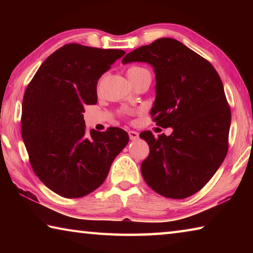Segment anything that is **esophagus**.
<instances>
[{
	"label": "esophagus",
	"mask_w": 253,
	"mask_h": 253,
	"mask_svg": "<svg viewBox=\"0 0 253 253\" xmlns=\"http://www.w3.org/2000/svg\"><path fill=\"white\" fill-rule=\"evenodd\" d=\"M128 135H129L130 140H135V139H137L139 137L138 132L135 131V130H129V131H128Z\"/></svg>",
	"instance_id": "1"
}]
</instances>
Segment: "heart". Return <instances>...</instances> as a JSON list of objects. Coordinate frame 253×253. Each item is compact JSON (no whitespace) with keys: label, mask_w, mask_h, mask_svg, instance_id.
<instances>
[{"label":"heart","mask_w":253,"mask_h":253,"mask_svg":"<svg viewBox=\"0 0 253 253\" xmlns=\"http://www.w3.org/2000/svg\"><path fill=\"white\" fill-rule=\"evenodd\" d=\"M144 70H146V69H144V68H142V67H136V66L130 67L127 69V77L128 78H134L135 76L139 75L140 72H143Z\"/></svg>","instance_id":"b5f03b06"}]
</instances>
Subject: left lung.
Wrapping results in <instances>:
<instances>
[{
    "label": "left lung",
    "mask_w": 253,
    "mask_h": 253,
    "mask_svg": "<svg viewBox=\"0 0 253 253\" xmlns=\"http://www.w3.org/2000/svg\"><path fill=\"white\" fill-rule=\"evenodd\" d=\"M147 62L156 77L153 121L172 127L169 136L140 132L149 155L140 165L147 185L165 198L199 192L228 153L231 110L219 74L208 60L181 42L161 38L131 51L123 63Z\"/></svg>",
    "instance_id": "1"
}]
</instances>
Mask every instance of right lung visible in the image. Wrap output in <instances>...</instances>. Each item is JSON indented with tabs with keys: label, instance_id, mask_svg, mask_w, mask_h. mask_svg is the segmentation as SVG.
<instances>
[{
	"label": "right lung",
	"instance_id": "1",
	"mask_svg": "<svg viewBox=\"0 0 253 253\" xmlns=\"http://www.w3.org/2000/svg\"><path fill=\"white\" fill-rule=\"evenodd\" d=\"M124 54L66 44L44 60L24 92L21 131L30 164L63 198H83L99 187L129 140L118 127L87 130L83 115L84 105L97 102L101 75Z\"/></svg>",
	"mask_w": 253,
	"mask_h": 253
}]
</instances>
